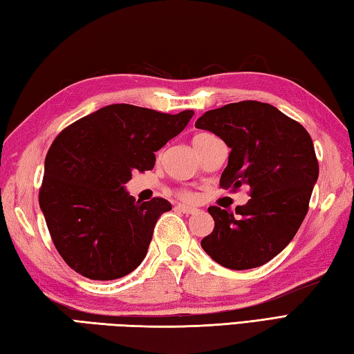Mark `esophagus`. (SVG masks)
<instances>
[{
  "label": "esophagus",
  "mask_w": 354,
  "mask_h": 354,
  "mask_svg": "<svg viewBox=\"0 0 354 354\" xmlns=\"http://www.w3.org/2000/svg\"><path fill=\"white\" fill-rule=\"evenodd\" d=\"M177 209L182 211L183 214H196V212H198L197 208H192V206H186V205H177Z\"/></svg>",
  "instance_id": "34e87169"
}]
</instances>
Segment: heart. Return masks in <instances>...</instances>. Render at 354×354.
<instances>
[{"instance_id": "heart-1", "label": "heart", "mask_w": 354, "mask_h": 354, "mask_svg": "<svg viewBox=\"0 0 354 354\" xmlns=\"http://www.w3.org/2000/svg\"><path fill=\"white\" fill-rule=\"evenodd\" d=\"M209 137H214V136L206 134V132H202V134H197L194 138H192V143L200 142V140H205V138H209ZM177 196H178L180 198H183V200H192V198H194V196H192L191 192L186 191V189H178V191H177Z\"/></svg>"}]
</instances>
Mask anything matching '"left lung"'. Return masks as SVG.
I'll return each mask as SVG.
<instances>
[{
  "label": "left lung",
  "mask_w": 354,
  "mask_h": 354,
  "mask_svg": "<svg viewBox=\"0 0 354 354\" xmlns=\"http://www.w3.org/2000/svg\"><path fill=\"white\" fill-rule=\"evenodd\" d=\"M196 128L230 146L220 188L248 186L236 212L209 206L214 230L202 248L225 268L250 270L276 257L302 225L319 163L308 132L268 103L245 100L205 112Z\"/></svg>",
  "instance_id": "obj_1"
}]
</instances>
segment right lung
Listing matches in <instances>:
<instances>
[{
	"mask_svg": "<svg viewBox=\"0 0 354 354\" xmlns=\"http://www.w3.org/2000/svg\"><path fill=\"white\" fill-rule=\"evenodd\" d=\"M192 115L109 104L53 140L38 200L52 242L73 271L114 281L142 263L158 217L172 206L162 197L136 202L123 185L132 172L154 168L156 152Z\"/></svg>",
	"mask_w": 354,
	"mask_h": 354,
	"instance_id": "add662e5",
	"label": "right lung"
}]
</instances>
